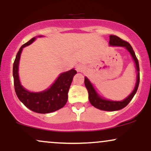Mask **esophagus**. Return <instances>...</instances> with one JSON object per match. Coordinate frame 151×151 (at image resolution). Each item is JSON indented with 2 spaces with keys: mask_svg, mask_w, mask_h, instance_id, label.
<instances>
[{
  "mask_svg": "<svg viewBox=\"0 0 151 151\" xmlns=\"http://www.w3.org/2000/svg\"><path fill=\"white\" fill-rule=\"evenodd\" d=\"M76 70H77V72H81L83 70H84V66L83 65H77V67H76Z\"/></svg>",
  "mask_w": 151,
  "mask_h": 151,
  "instance_id": "obj_1",
  "label": "esophagus"
}]
</instances>
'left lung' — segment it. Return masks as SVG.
I'll return each instance as SVG.
<instances>
[{"label": "left lung", "mask_w": 151, "mask_h": 151, "mask_svg": "<svg viewBox=\"0 0 151 151\" xmlns=\"http://www.w3.org/2000/svg\"><path fill=\"white\" fill-rule=\"evenodd\" d=\"M109 45L112 46H121L124 47L128 51L131 53V56L136 63V67L138 74H137V80L136 86L132 91V93L128 96L127 98L121 101H109V100L104 99L99 96V94L96 92L95 89H93L92 84H91L89 79L87 78H84V84H85L86 88L87 89L88 93H89V99L91 104L94 107L99 109H101L103 111H114L120 110V109L124 108L126 106L129 104V103L131 101L134 95L136 94L137 90H138V85H139L140 81V73H139V64H138V60L137 59L136 55H135L134 51H133L132 47L129 42L124 40L121 39L120 37H117L116 35H110L109 36Z\"/></svg>", "instance_id": "left-lung-1"}]
</instances>
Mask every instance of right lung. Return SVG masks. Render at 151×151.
<instances>
[{"label": "right lung", "mask_w": 151, "mask_h": 151, "mask_svg": "<svg viewBox=\"0 0 151 151\" xmlns=\"http://www.w3.org/2000/svg\"><path fill=\"white\" fill-rule=\"evenodd\" d=\"M35 40L33 37L22 45L16 55L13 63V74L15 91L20 101L32 111L40 114H48L62 108L68 99V91L74 74V69L62 73L50 89L42 92H30L24 89L18 77V65L22 48L29 45Z\"/></svg>", "instance_id": "add662e5"}]
</instances>
